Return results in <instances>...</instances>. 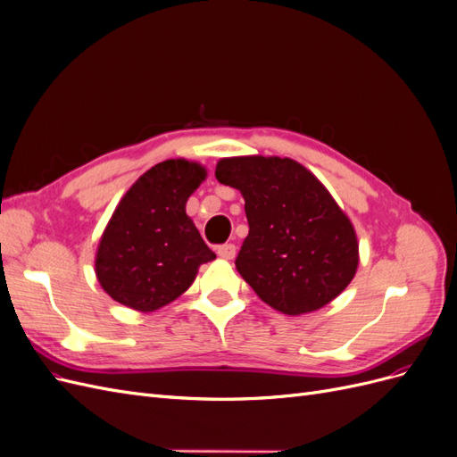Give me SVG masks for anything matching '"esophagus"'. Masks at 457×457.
Returning <instances> with one entry per match:
<instances>
[{
  "label": "esophagus",
  "instance_id": "1",
  "mask_svg": "<svg viewBox=\"0 0 457 457\" xmlns=\"http://www.w3.org/2000/svg\"><path fill=\"white\" fill-rule=\"evenodd\" d=\"M217 255L223 257V259H234V255H237V245L234 244H223L217 247Z\"/></svg>",
  "mask_w": 457,
  "mask_h": 457
}]
</instances>
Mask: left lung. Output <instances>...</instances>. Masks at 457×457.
Here are the masks:
<instances>
[{
    "instance_id": "obj_1",
    "label": "left lung",
    "mask_w": 457,
    "mask_h": 457,
    "mask_svg": "<svg viewBox=\"0 0 457 457\" xmlns=\"http://www.w3.org/2000/svg\"><path fill=\"white\" fill-rule=\"evenodd\" d=\"M219 183L242 192L250 232L237 269L289 316L322 309L351 284L358 242L349 217L301 163L278 156L219 160Z\"/></svg>"
}]
</instances>
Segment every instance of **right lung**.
<instances>
[{
  "mask_svg": "<svg viewBox=\"0 0 457 457\" xmlns=\"http://www.w3.org/2000/svg\"><path fill=\"white\" fill-rule=\"evenodd\" d=\"M205 168L165 160L123 195L103 232L95 272L104 292L129 309L152 312L185 294L198 267L213 261L185 207Z\"/></svg>",
  "mask_w": 457,
  "mask_h": 457,
  "instance_id": "1",
  "label": "right lung"
}]
</instances>
